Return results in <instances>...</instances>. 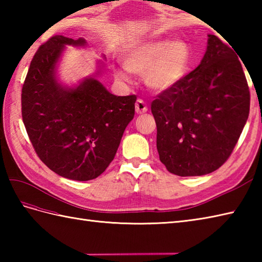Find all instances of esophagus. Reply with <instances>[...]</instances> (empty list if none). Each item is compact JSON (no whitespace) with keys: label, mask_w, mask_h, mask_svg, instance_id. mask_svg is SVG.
Masks as SVG:
<instances>
[{"label":"esophagus","mask_w":262,"mask_h":262,"mask_svg":"<svg viewBox=\"0 0 262 262\" xmlns=\"http://www.w3.org/2000/svg\"><path fill=\"white\" fill-rule=\"evenodd\" d=\"M135 109L137 114H144L147 111V105L142 99H138L135 103Z\"/></svg>","instance_id":"esophagus-1"}]
</instances>
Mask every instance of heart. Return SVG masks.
<instances>
[{"label": "heart", "instance_id": "obj_1", "mask_svg": "<svg viewBox=\"0 0 262 262\" xmlns=\"http://www.w3.org/2000/svg\"><path fill=\"white\" fill-rule=\"evenodd\" d=\"M191 51L183 40H152L138 43L128 51L122 63L133 74L143 75L146 85L163 92L179 84L188 73ZM117 79L127 81L124 70L116 71Z\"/></svg>", "mask_w": 262, "mask_h": 262}]
</instances>
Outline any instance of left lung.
<instances>
[{
	"label": "left lung",
	"mask_w": 262,
	"mask_h": 262,
	"mask_svg": "<svg viewBox=\"0 0 262 262\" xmlns=\"http://www.w3.org/2000/svg\"><path fill=\"white\" fill-rule=\"evenodd\" d=\"M160 161L180 177L204 176L230 158L250 111V91L235 52L214 35L202 62L153 100Z\"/></svg>",
	"instance_id": "obj_1"
}]
</instances>
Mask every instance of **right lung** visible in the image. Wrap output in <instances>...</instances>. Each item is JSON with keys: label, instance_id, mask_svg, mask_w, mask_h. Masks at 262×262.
<instances>
[{"label": "right lung", "instance_id": "add662e5", "mask_svg": "<svg viewBox=\"0 0 262 262\" xmlns=\"http://www.w3.org/2000/svg\"><path fill=\"white\" fill-rule=\"evenodd\" d=\"M65 45L85 40L54 36L38 48L22 86V120L33 148L60 177L96 179L114 160L125 128L134 118L136 96L117 97L94 77L66 89L55 77Z\"/></svg>", "mask_w": 262, "mask_h": 262}]
</instances>
